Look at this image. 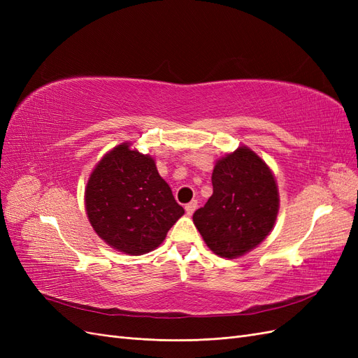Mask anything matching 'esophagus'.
<instances>
[{
  "label": "esophagus",
  "instance_id": "esophagus-1",
  "mask_svg": "<svg viewBox=\"0 0 358 358\" xmlns=\"http://www.w3.org/2000/svg\"><path fill=\"white\" fill-rule=\"evenodd\" d=\"M196 209H197V201H196V200L189 201V203L185 206V210H187V215H188V216H191L194 212H196Z\"/></svg>",
  "mask_w": 358,
  "mask_h": 358
}]
</instances>
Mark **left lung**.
Masks as SVG:
<instances>
[{
  "label": "left lung",
  "mask_w": 358,
  "mask_h": 358,
  "mask_svg": "<svg viewBox=\"0 0 358 358\" xmlns=\"http://www.w3.org/2000/svg\"><path fill=\"white\" fill-rule=\"evenodd\" d=\"M213 194L192 215L204 243L222 258L252 251L273 230L279 191L272 170L252 149L239 146L215 162Z\"/></svg>",
  "instance_id": "obj_1"
}]
</instances>
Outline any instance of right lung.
<instances>
[{"mask_svg":"<svg viewBox=\"0 0 358 358\" xmlns=\"http://www.w3.org/2000/svg\"><path fill=\"white\" fill-rule=\"evenodd\" d=\"M85 209L100 239L128 255L154 251L185 213L155 159L129 142L96 162L85 188Z\"/></svg>","mask_w":358,"mask_h":358,"instance_id":"1","label":"right lung"}]
</instances>
